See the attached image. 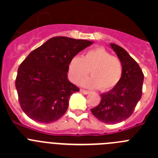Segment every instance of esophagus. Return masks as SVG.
<instances>
[{
	"label": "esophagus",
	"mask_w": 158,
	"mask_h": 158,
	"mask_svg": "<svg viewBox=\"0 0 158 158\" xmlns=\"http://www.w3.org/2000/svg\"><path fill=\"white\" fill-rule=\"evenodd\" d=\"M81 92L83 94H89V93H90L89 91H88V90H85V89H81Z\"/></svg>",
	"instance_id": "esophagus-1"
}]
</instances>
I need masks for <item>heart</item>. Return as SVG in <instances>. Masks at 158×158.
Instances as JSON below:
<instances>
[{"instance_id":"b5f03b06","label":"heart","mask_w":158,"mask_h":158,"mask_svg":"<svg viewBox=\"0 0 158 158\" xmlns=\"http://www.w3.org/2000/svg\"><path fill=\"white\" fill-rule=\"evenodd\" d=\"M69 75L71 81L79 84L83 78L91 73L92 77L82 82L85 87L108 91L118 84L123 75L120 59L104 47L88 51L83 56H75L69 63Z\"/></svg>"}]
</instances>
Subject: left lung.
<instances>
[{"mask_svg": "<svg viewBox=\"0 0 158 158\" xmlns=\"http://www.w3.org/2000/svg\"><path fill=\"white\" fill-rule=\"evenodd\" d=\"M110 46L122 62V77L115 88L101 94L100 103L91 111L101 122L114 124L126 120L134 112L142 97L144 74L139 64L123 47L114 43Z\"/></svg>", "mask_w": 158, "mask_h": 158, "instance_id": "1", "label": "left lung"}]
</instances>
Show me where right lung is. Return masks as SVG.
I'll list each match as a JSON object with an SVG mask.
<instances>
[{"label": "right lung", "instance_id": "right-lung-1", "mask_svg": "<svg viewBox=\"0 0 158 158\" xmlns=\"http://www.w3.org/2000/svg\"><path fill=\"white\" fill-rule=\"evenodd\" d=\"M93 42L57 36L27 55L18 68L16 88L19 105L33 120L51 123L65 113L79 88L69 81V63Z\"/></svg>", "mask_w": 158, "mask_h": 158}]
</instances>
